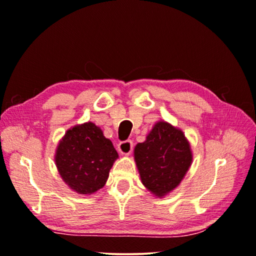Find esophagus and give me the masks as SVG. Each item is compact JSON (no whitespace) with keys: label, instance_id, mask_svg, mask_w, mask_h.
<instances>
[{"label":"esophagus","instance_id":"1","mask_svg":"<svg viewBox=\"0 0 256 256\" xmlns=\"http://www.w3.org/2000/svg\"><path fill=\"white\" fill-rule=\"evenodd\" d=\"M133 150V141L132 140H125L122 141L118 144V152L123 155H128Z\"/></svg>","mask_w":256,"mask_h":256}]
</instances>
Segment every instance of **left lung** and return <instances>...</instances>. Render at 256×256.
Masks as SVG:
<instances>
[{"instance_id": "left-lung-1", "label": "left lung", "mask_w": 256, "mask_h": 256, "mask_svg": "<svg viewBox=\"0 0 256 256\" xmlns=\"http://www.w3.org/2000/svg\"><path fill=\"white\" fill-rule=\"evenodd\" d=\"M134 158L142 184L163 196L184 178L192 163V152L180 130L158 122L146 141L136 146Z\"/></svg>"}]
</instances>
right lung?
<instances>
[{
	"instance_id": "1",
	"label": "right lung",
	"mask_w": 256,
	"mask_h": 256,
	"mask_svg": "<svg viewBox=\"0 0 256 256\" xmlns=\"http://www.w3.org/2000/svg\"><path fill=\"white\" fill-rule=\"evenodd\" d=\"M117 158L112 141L90 122L66 133L57 147L55 162L63 180L87 196L104 188Z\"/></svg>"
}]
</instances>
